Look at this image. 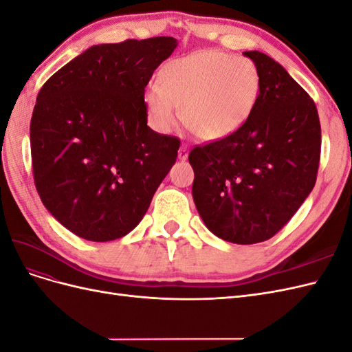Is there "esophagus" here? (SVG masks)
<instances>
[{"label":"esophagus","instance_id":"esophagus-1","mask_svg":"<svg viewBox=\"0 0 352 352\" xmlns=\"http://www.w3.org/2000/svg\"><path fill=\"white\" fill-rule=\"evenodd\" d=\"M177 157H179L180 160H186V158H188V146H186L185 144H184L182 146H180V150H179Z\"/></svg>","mask_w":352,"mask_h":352}]
</instances>
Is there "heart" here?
I'll return each instance as SVG.
<instances>
[{
    "mask_svg": "<svg viewBox=\"0 0 352 352\" xmlns=\"http://www.w3.org/2000/svg\"><path fill=\"white\" fill-rule=\"evenodd\" d=\"M160 80L145 91L151 126L160 133H170L184 119L206 141L238 132L252 114L261 88L260 73L250 58L217 50L170 61Z\"/></svg>",
    "mask_w": 352,
    "mask_h": 352,
    "instance_id": "b5f03b06",
    "label": "heart"
}]
</instances>
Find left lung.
I'll return each mask as SVG.
<instances>
[{
  "label": "left lung",
  "mask_w": 352,
  "mask_h": 352,
  "mask_svg": "<svg viewBox=\"0 0 352 352\" xmlns=\"http://www.w3.org/2000/svg\"><path fill=\"white\" fill-rule=\"evenodd\" d=\"M260 73V95L238 132L197 145L192 197L206 226L232 243L274 236L311 192L322 129L314 101L269 56L245 51Z\"/></svg>",
  "instance_id": "left-lung-1"
}]
</instances>
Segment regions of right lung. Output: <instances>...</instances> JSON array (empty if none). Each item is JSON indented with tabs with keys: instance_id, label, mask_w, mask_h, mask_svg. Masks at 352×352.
Wrapping results in <instances>:
<instances>
[{
	"instance_id": "1",
	"label": "right lung",
	"mask_w": 352,
	"mask_h": 352,
	"mask_svg": "<svg viewBox=\"0 0 352 352\" xmlns=\"http://www.w3.org/2000/svg\"><path fill=\"white\" fill-rule=\"evenodd\" d=\"M177 39L88 48L42 85L30 120L42 204L74 235L107 242L138 226L180 140L146 126L145 88Z\"/></svg>"
}]
</instances>
